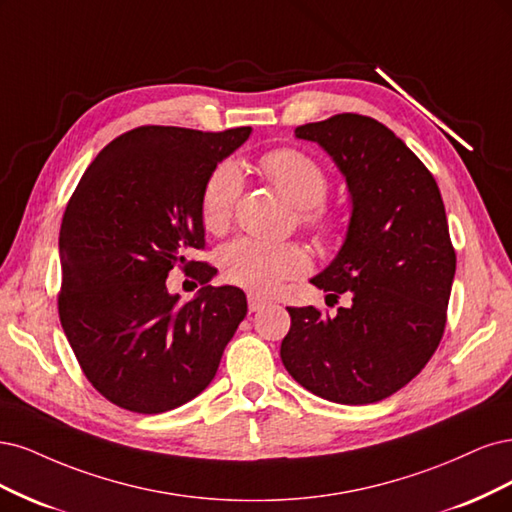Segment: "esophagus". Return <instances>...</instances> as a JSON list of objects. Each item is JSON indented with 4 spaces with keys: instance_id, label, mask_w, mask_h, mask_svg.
<instances>
[{
    "instance_id": "34e87169",
    "label": "esophagus",
    "mask_w": 512,
    "mask_h": 512,
    "mask_svg": "<svg viewBox=\"0 0 512 512\" xmlns=\"http://www.w3.org/2000/svg\"><path fill=\"white\" fill-rule=\"evenodd\" d=\"M268 304V300L266 298H259V295H255V293H251L249 295V310L251 312H257V310H261L263 306Z\"/></svg>"
}]
</instances>
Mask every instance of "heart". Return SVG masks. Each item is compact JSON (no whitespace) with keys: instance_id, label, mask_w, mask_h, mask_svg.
Segmentation results:
<instances>
[{"instance_id":"b5f03b06","label":"heart","mask_w":512,"mask_h":512,"mask_svg":"<svg viewBox=\"0 0 512 512\" xmlns=\"http://www.w3.org/2000/svg\"><path fill=\"white\" fill-rule=\"evenodd\" d=\"M259 166L287 200L302 208L300 219L310 232L323 236L332 229V214L319 206L329 191V176L317 159L298 148H276L261 157ZM240 191L242 176L234 163L223 161L208 174L200 197L202 223L208 232H225ZM219 268L227 283L253 293H272L283 280L308 272L310 257L298 242L238 238L219 251Z\"/></svg>"}]
</instances>
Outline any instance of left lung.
I'll return each instance as SVG.
<instances>
[{
	"mask_svg": "<svg viewBox=\"0 0 512 512\" xmlns=\"http://www.w3.org/2000/svg\"><path fill=\"white\" fill-rule=\"evenodd\" d=\"M334 159L351 193L336 259L310 283L349 304L287 308L280 359L304 389L338 404L381 402L432 359L447 325L455 249L440 189L389 127L344 112L295 129Z\"/></svg>",
	"mask_w": 512,
	"mask_h": 512,
	"instance_id": "obj_1",
	"label": "left lung"
}]
</instances>
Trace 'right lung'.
Here are the masks:
<instances>
[{"mask_svg":"<svg viewBox=\"0 0 512 512\" xmlns=\"http://www.w3.org/2000/svg\"><path fill=\"white\" fill-rule=\"evenodd\" d=\"M251 127L197 131L144 125L112 140L82 174L59 234V319L89 383L131 412L159 415L200 395L246 317V295L210 287L179 304L174 265L201 284L217 272L204 249L208 174Z\"/></svg>","mask_w":512,"mask_h":512,"instance_id":"right-lung-1","label":"right lung"}]
</instances>
